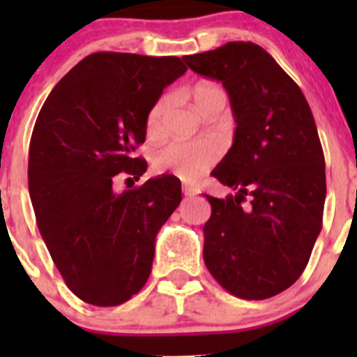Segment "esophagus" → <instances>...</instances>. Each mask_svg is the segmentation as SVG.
Returning a JSON list of instances; mask_svg holds the SVG:
<instances>
[{
    "label": "esophagus",
    "instance_id": "esophagus-1",
    "mask_svg": "<svg viewBox=\"0 0 357 357\" xmlns=\"http://www.w3.org/2000/svg\"><path fill=\"white\" fill-rule=\"evenodd\" d=\"M183 193H185V197H195V195H199L200 190L195 188V186L185 185V186H183Z\"/></svg>",
    "mask_w": 357,
    "mask_h": 357
}]
</instances>
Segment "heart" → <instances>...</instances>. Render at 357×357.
Instances as JSON below:
<instances>
[{"label": "heart", "mask_w": 357, "mask_h": 357, "mask_svg": "<svg viewBox=\"0 0 357 357\" xmlns=\"http://www.w3.org/2000/svg\"><path fill=\"white\" fill-rule=\"evenodd\" d=\"M192 102L202 115L215 107L226 105V93L219 84L212 81L197 82L192 88ZM169 98H160L146 117V129L150 135L162 131ZM219 146L212 142H171L153 153L152 164L157 171H167L185 183H197L218 162Z\"/></svg>", "instance_id": "heart-1"}]
</instances>
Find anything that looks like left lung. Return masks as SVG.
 Wrapping results in <instances>:
<instances>
[{
    "instance_id": "1",
    "label": "left lung",
    "mask_w": 357,
    "mask_h": 357,
    "mask_svg": "<svg viewBox=\"0 0 357 357\" xmlns=\"http://www.w3.org/2000/svg\"><path fill=\"white\" fill-rule=\"evenodd\" d=\"M183 60L222 82L236 122L231 149L212 171L235 195H205L212 207L205 266L229 294L269 298L297 282L321 231L326 176L314 117L301 88L259 45L226 43Z\"/></svg>"
}]
</instances>
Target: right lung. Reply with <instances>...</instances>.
Wrapping results in <instances>:
<instances>
[{"instance_id": "obj_1", "label": "right lung", "mask_w": 357, "mask_h": 357, "mask_svg": "<svg viewBox=\"0 0 357 357\" xmlns=\"http://www.w3.org/2000/svg\"><path fill=\"white\" fill-rule=\"evenodd\" d=\"M186 72L178 56L98 52L67 72L46 98L29 146V195L39 233L67 287L88 304L129 301L152 271L155 238L181 202L171 174L138 181L146 117ZM135 185V183H132Z\"/></svg>"}]
</instances>
